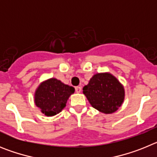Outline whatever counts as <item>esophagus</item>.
Returning <instances> with one entry per match:
<instances>
[{
  "label": "esophagus",
  "instance_id": "1",
  "mask_svg": "<svg viewBox=\"0 0 157 157\" xmlns=\"http://www.w3.org/2000/svg\"><path fill=\"white\" fill-rule=\"evenodd\" d=\"M82 88L80 86H76L75 87V92L76 93H81Z\"/></svg>",
  "mask_w": 157,
  "mask_h": 157
}]
</instances>
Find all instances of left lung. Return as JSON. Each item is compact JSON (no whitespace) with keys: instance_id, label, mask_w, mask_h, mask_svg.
Listing matches in <instances>:
<instances>
[{"instance_id":"1","label":"left lung","mask_w":157,"mask_h":157,"mask_svg":"<svg viewBox=\"0 0 157 157\" xmlns=\"http://www.w3.org/2000/svg\"><path fill=\"white\" fill-rule=\"evenodd\" d=\"M82 90L94 109L105 114L116 112L125 96L123 85L110 73L94 75Z\"/></svg>"}]
</instances>
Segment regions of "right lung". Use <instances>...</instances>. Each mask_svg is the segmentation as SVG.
<instances>
[{
    "label": "right lung",
    "instance_id": "add662e5",
    "mask_svg": "<svg viewBox=\"0 0 157 157\" xmlns=\"http://www.w3.org/2000/svg\"><path fill=\"white\" fill-rule=\"evenodd\" d=\"M74 92V87L52 78L41 82L37 87L34 102L45 116H55L63 109L67 99Z\"/></svg>",
    "mask_w": 157,
    "mask_h": 157
}]
</instances>
